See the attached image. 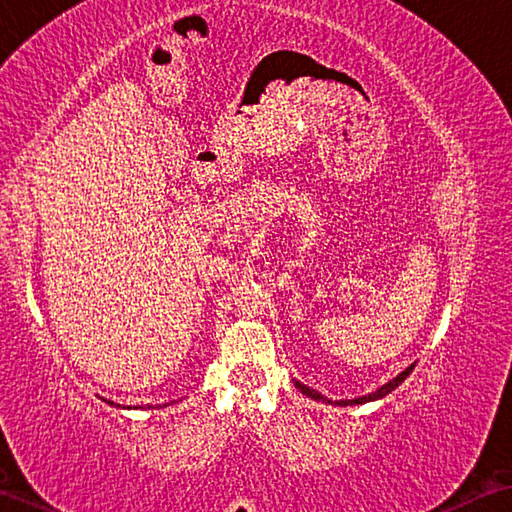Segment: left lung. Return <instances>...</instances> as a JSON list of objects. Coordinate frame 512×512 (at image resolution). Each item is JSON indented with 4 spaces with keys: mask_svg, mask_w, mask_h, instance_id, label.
<instances>
[{
    "mask_svg": "<svg viewBox=\"0 0 512 512\" xmlns=\"http://www.w3.org/2000/svg\"><path fill=\"white\" fill-rule=\"evenodd\" d=\"M411 369H413V365H409L405 372H400L396 378H391L389 383H385V385H380L376 391H372V394H365V396H358V398H352V400H332V398H328V396H323V394H319L317 389H310L308 385H303V383H299V380H295V387L301 391V394H306L308 398H312V400H319V402H325V405H336V407H352V405H365V402H374V400H380V398H385L387 394H391V391H394L402 380H405L409 374H411Z\"/></svg>",
    "mask_w": 512,
    "mask_h": 512,
    "instance_id": "left-lung-1",
    "label": "left lung"
}]
</instances>
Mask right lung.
I'll use <instances>...</instances> for the list:
<instances>
[{"label": "right lung", "instance_id": "right-lung-1", "mask_svg": "<svg viewBox=\"0 0 512 512\" xmlns=\"http://www.w3.org/2000/svg\"><path fill=\"white\" fill-rule=\"evenodd\" d=\"M127 409H129V407H127Z\"/></svg>", "mask_w": 512, "mask_h": 512}]
</instances>
